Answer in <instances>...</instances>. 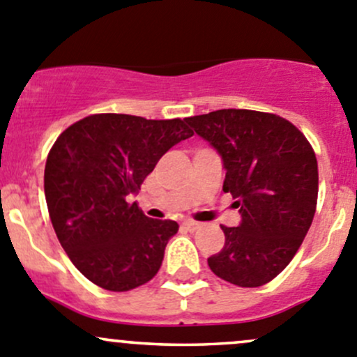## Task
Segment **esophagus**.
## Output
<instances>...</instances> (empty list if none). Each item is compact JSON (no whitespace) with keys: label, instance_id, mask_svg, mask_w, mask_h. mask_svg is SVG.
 <instances>
[{"label":"esophagus","instance_id":"obj_1","mask_svg":"<svg viewBox=\"0 0 357 357\" xmlns=\"http://www.w3.org/2000/svg\"><path fill=\"white\" fill-rule=\"evenodd\" d=\"M183 226H185L186 229H190V231H195V229L200 228V222H195V221H185L183 222Z\"/></svg>","mask_w":357,"mask_h":357}]
</instances>
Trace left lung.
Listing matches in <instances>:
<instances>
[{
	"label": "left lung",
	"mask_w": 357,
	"mask_h": 357,
	"mask_svg": "<svg viewBox=\"0 0 357 357\" xmlns=\"http://www.w3.org/2000/svg\"><path fill=\"white\" fill-rule=\"evenodd\" d=\"M222 160V190L242 221L221 226L225 247L207 259L214 275L261 287L294 259L311 228L318 200V162L305 136L287 119L222 109L185 119Z\"/></svg>",
	"instance_id": "left-lung-1"
}]
</instances>
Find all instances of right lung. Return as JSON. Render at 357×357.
Masks as SVG:
<instances>
[{
    "instance_id": "right-lung-1",
    "label": "right lung",
    "mask_w": 357,
    "mask_h": 357,
    "mask_svg": "<svg viewBox=\"0 0 357 357\" xmlns=\"http://www.w3.org/2000/svg\"><path fill=\"white\" fill-rule=\"evenodd\" d=\"M190 136L181 119L96 114L56 138L45 167L50 219L72 264L89 282L128 291L157 275L179 226L146 218L128 197L167 150Z\"/></svg>"
}]
</instances>
